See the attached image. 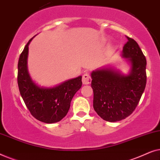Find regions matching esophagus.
Returning a JSON list of instances; mask_svg holds the SVG:
<instances>
[{"label":"esophagus","mask_w":160,"mask_h":160,"mask_svg":"<svg viewBox=\"0 0 160 160\" xmlns=\"http://www.w3.org/2000/svg\"><path fill=\"white\" fill-rule=\"evenodd\" d=\"M92 82V78L88 73H84L82 76L83 84H89Z\"/></svg>","instance_id":"esophagus-1"}]
</instances>
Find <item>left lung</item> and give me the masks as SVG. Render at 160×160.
I'll use <instances>...</instances> for the list:
<instances>
[{
  "label": "left lung",
  "instance_id": "obj_1",
  "mask_svg": "<svg viewBox=\"0 0 160 160\" xmlns=\"http://www.w3.org/2000/svg\"><path fill=\"white\" fill-rule=\"evenodd\" d=\"M124 45V58H129L132 69L124 76L111 68L93 71V108L106 121L114 122L129 117L135 111L146 84V60L134 39L129 38Z\"/></svg>",
  "mask_w": 160,
  "mask_h": 160
}]
</instances>
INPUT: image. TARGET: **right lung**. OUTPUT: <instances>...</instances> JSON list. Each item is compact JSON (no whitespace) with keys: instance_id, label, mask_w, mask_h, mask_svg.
<instances>
[{"instance_id":"add662e5","label":"right lung","mask_w":160,"mask_h":160,"mask_svg":"<svg viewBox=\"0 0 160 160\" xmlns=\"http://www.w3.org/2000/svg\"><path fill=\"white\" fill-rule=\"evenodd\" d=\"M30 39L19 56L17 83L19 92L33 117L44 123L60 122L67 115L71 102L82 85V76L68 80L53 88H41L28 73L27 59Z\"/></svg>"}]
</instances>
